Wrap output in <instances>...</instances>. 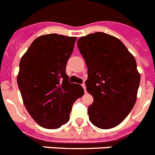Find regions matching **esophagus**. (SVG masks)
<instances>
[{"label":"esophagus","instance_id":"34e87169","mask_svg":"<svg viewBox=\"0 0 155 155\" xmlns=\"http://www.w3.org/2000/svg\"><path fill=\"white\" fill-rule=\"evenodd\" d=\"M82 87L83 89H84V91H85V93H86V86H85V84H82Z\"/></svg>","mask_w":155,"mask_h":155}]
</instances>
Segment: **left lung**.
<instances>
[{"label":"left lung","mask_w":155,"mask_h":155,"mask_svg":"<svg viewBox=\"0 0 155 155\" xmlns=\"http://www.w3.org/2000/svg\"><path fill=\"white\" fill-rule=\"evenodd\" d=\"M78 47L88 67L86 90L93 97L89 120L99 128L115 127L137 99L140 74L135 58L120 39L104 32L81 37Z\"/></svg>","instance_id":"1"}]
</instances>
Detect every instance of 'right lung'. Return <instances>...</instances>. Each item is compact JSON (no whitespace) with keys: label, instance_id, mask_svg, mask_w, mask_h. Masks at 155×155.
<instances>
[{"label":"right lung","instance_id":"add662e5","mask_svg":"<svg viewBox=\"0 0 155 155\" xmlns=\"http://www.w3.org/2000/svg\"><path fill=\"white\" fill-rule=\"evenodd\" d=\"M76 39L58 34L41 35L20 59L17 84L24 106L44 128H59L68 122L73 104L84 94L81 85L70 83L66 73Z\"/></svg>","mask_w":155,"mask_h":155}]
</instances>
